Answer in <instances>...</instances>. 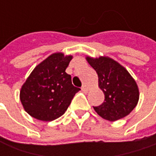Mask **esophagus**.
<instances>
[{
	"label": "esophagus",
	"instance_id": "esophagus-1",
	"mask_svg": "<svg viewBox=\"0 0 156 156\" xmlns=\"http://www.w3.org/2000/svg\"><path fill=\"white\" fill-rule=\"evenodd\" d=\"M81 89H82V91L84 92V93H88V88H87V86H85V85H83V86L82 87Z\"/></svg>",
	"mask_w": 156,
	"mask_h": 156
}]
</instances>
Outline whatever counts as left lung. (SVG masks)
Segmentation results:
<instances>
[{
    "label": "left lung",
    "mask_w": 156,
    "mask_h": 156,
    "mask_svg": "<svg viewBox=\"0 0 156 156\" xmlns=\"http://www.w3.org/2000/svg\"><path fill=\"white\" fill-rule=\"evenodd\" d=\"M86 60L97 73L98 87L105 94L104 103L94 107L95 112L112 122L129 115L137 105L140 92L136 82L127 69L106 56H86Z\"/></svg>",
    "instance_id": "1"
}]
</instances>
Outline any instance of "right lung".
I'll use <instances>...</instances> for the list:
<instances>
[{
	"instance_id": "right-lung-1",
	"label": "right lung",
	"mask_w": 156,
	"mask_h": 156,
	"mask_svg": "<svg viewBox=\"0 0 156 156\" xmlns=\"http://www.w3.org/2000/svg\"><path fill=\"white\" fill-rule=\"evenodd\" d=\"M72 59V55L55 52L32 70L20 91V100L28 115L38 120L52 121L68 109L80 90L65 72Z\"/></svg>"
}]
</instances>
